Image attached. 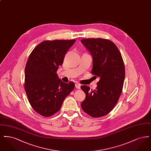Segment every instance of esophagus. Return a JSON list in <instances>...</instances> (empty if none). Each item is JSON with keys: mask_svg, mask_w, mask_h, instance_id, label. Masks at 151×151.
I'll return each mask as SVG.
<instances>
[{"mask_svg": "<svg viewBox=\"0 0 151 151\" xmlns=\"http://www.w3.org/2000/svg\"><path fill=\"white\" fill-rule=\"evenodd\" d=\"M80 86H80V84H75V87L78 89H80Z\"/></svg>", "mask_w": 151, "mask_h": 151, "instance_id": "esophagus-1", "label": "esophagus"}]
</instances>
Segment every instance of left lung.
Returning <instances> with one entry per match:
<instances>
[{
  "label": "left lung",
  "mask_w": 151,
  "mask_h": 151,
  "mask_svg": "<svg viewBox=\"0 0 151 151\" xmlns=\"http://www.w3.org/2000/svg\"><path fill=\"white\" fill-rule=\"evenodd\" d=\"M81 42L93 58L92 73L100 79L96 89L81 86L86 95L81 106L88 114L99 118L108 114L121 96L125 77L124 62L118 47L110 40L87 38Z\"/></svg>",
  "instance_id": "left-lung-1"
}]
</instances>
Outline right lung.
Masks as SVG:
<instances>
[{"instance_id":"obj_1","label":"right lung","mask_w":151,"mask_h":151,"mask_svg":"<svg viewBox=\"0 0 151 151\" xmlns=\"http://www.w3.org/2000/svg\"><path fill=\"white\" fill-rule=\"evenodd\" d=\"M75 42V40L45 41L29 55L24 87L31 106L40 115L50 116L56 113L75 88L73 82H63L56 73Z\"/></svg>"}]
</instances>
